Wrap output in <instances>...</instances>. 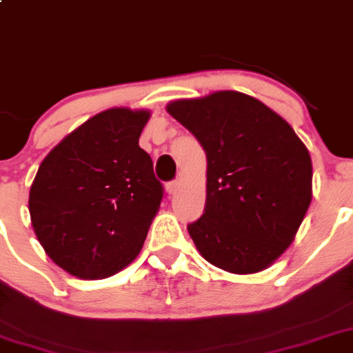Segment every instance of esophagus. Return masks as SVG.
I'll list each match as a JSON object with an SVG mask.
<instances>
[{"instance_id":"esophagus-1","label":"esophagus","mask_w":353,"mask_h":353,"mask_svg":"<svg viewBox=\"0 0 353 353\" xmlns=\"http://www.w3.org/2000/svg\"><path fill=\"white\" fill-rule=\"evenodd\" d=\"M177 188H179V183L177 181H170V183H167V193L174 194L177 191Z\"/></svg>"}]
</instances>
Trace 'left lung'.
<instances>
[{"mask_svg":"<svg viewBox=\"0 0 353 353\" xmlns=\"http://www.w3.org/2000/svg\"><path fill=\"white\" fill-rule=\"evenodd\" d=\"M203 146L207 200L188 224L205 260L234 274L269 268L312 200V162L292 125L262 101L219 91L167 107Z\"/></svg>","mask_w":353,"mask_h":353,"instance_id":"8db88e82","label":"left lung"}]
</instances>
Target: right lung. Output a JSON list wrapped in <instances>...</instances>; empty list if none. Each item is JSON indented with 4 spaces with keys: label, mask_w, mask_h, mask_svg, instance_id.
<instances>
[{
    "label": "right lung",
    "mask_w": 353,
    "mask_h": 353,
    "mask_svg": "<svg viewBox=\"0 0 353 353\" xmlns=\"http://www.w3.org/2000/svg\"><path fill=\"white\" fill-rule=\"evenodd\" d=\"M150 112L94 115L43 160L29 194L34 232L61 269L108 278L138 256L163 198L152 157L139 146Z\"/></svg>",
    "instance_id": "obj_1"
}]
</instances>
